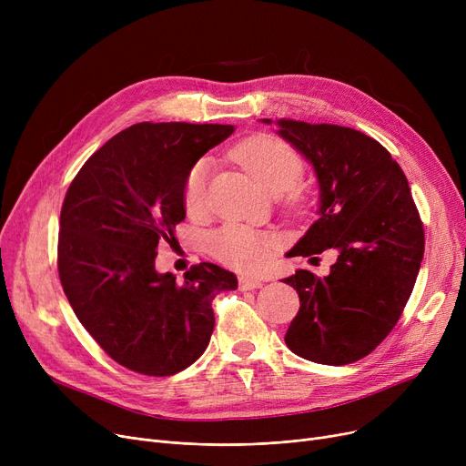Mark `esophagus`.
Masks as SVG:
<instances>
[{
  "label": "esophagus",
  "instance_id": "obj_1",
  "mask_svg": "<svg viewBox=\"0 0 466 466\" xmlns=\"http://www.w3.org/2000/svg\"><path fill=\"white\" fill-rule=\"evenodd\" d=\"M264 283L257 278H249V276H241L239 278V289L241 290H253V289H260Z\"/></svg>",
  "mask_w": 466,
  "mask_h": 466
}]
</instances>
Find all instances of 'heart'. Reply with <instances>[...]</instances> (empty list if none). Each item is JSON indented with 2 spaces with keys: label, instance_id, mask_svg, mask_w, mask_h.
<instances>
[{
  "label": "heart",
  "instance_id": "1",
  "mask_svg": "<svg viewBox=\"0 0 466 466\" xmlns=\"http://www.w3.org/2000/svg\"><path fill=\"white\" fill-rule=\"evenodd\" d=\"M234 158L246 167L255 181L270 194L285 192V202L292 209H302L308 202V188L299 185L304 171V160L295 147L270 134H257L236 145ZM209 158H200L185 176L183 204L188 215L198 217L209 206ZM209 249L220 262L236 270L255 272L270 260L274 243L266 234L241 227L227 225L209 238Z\"/></svg>",
  "mask_w": 466,
  "mask_h": 466
}]
</instances>
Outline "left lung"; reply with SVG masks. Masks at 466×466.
Here are the masks:
<instances>
[{
    "label": "left lung",
    "mask_w": 466,
    "mask_h": 466,
    "mask_svg": "<svg viewBox=\"0 0 466 466\" xmlns=\"http://www.w3.org/2000/svg\"><path fill=\"white\" fill-rule=\"evenodd\" d=\"M278 127L313 166L321 194L319 218L290 255L338 253L329 276L297 270L283 279L300 297L285 344L313 362L350 364L397 325L423 260V223L404 171L370 136L292 118H279Z\"/></svg>",
    "instance_id": "obj_1"
}]
</instances>
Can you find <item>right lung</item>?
I'll list each match as a JSON object with an SVG mask.
<instances>
[{
  "label": "right lung",
  "instance_id": "1",
  "mask_svg": "<svg viewBox=\"0 0 466 466\" xmlns=\"http://www.w3.org/2000/svg\"><path fill=\"white\" fill-rule=\"evenodd\" d=\"M234 132L230 125L139 122L100 147L71 181L58 236V274L81 325L113 360L171 376L198 359L215 327L211 302L238 279L217 264L158 274L157 249L185 218L187 171Z\"/></svg>",
  "mask_w": 466,
  "mask_h": 466
}]
</instances>
